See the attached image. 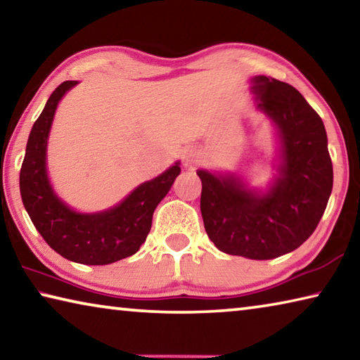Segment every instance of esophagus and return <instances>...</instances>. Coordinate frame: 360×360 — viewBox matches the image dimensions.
<instances>
[{
  "label": "esophagus",
  "mask_w": 360,
  "mask_h": 360,
  "mask_svg": "<svg viewBox=\"0 0 360 360\" xmlns=\"http://www.w3.org/2000/svg\"><path fill=\"white\" fill-rule=\"evenodd\" d=\"M200 160H198V155L195 154V152H192V150H188V152H186L184 154V165L187 167V168H193L195 165H197Z\"/></svg>",
  "instance_id": "esophagus-1"
}]
</instances>
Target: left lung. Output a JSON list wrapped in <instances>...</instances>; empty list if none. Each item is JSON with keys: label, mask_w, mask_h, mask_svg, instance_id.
Here are the masks:
<instances>
[{"label": "left lung", "mask_w": 360, "mask_h": 360, "mask_svg": "<svg viewBox=\"0 0 360 360\" xmlns=\"http://www.w3.org/2000/svg\"><path fill=\"white\" fill-rule=\"evenodd\" d=\"M257 108L279 139L278 176L266 192L251 191L233 174L198 169L205 230L219 251L254 260L292 252L318 227L333 186L322 119L292 85L252 77Z\"/></svg>", "instance_id": "left-lung-1"}]
</instances>
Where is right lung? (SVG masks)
<instances>
[{
    "label": "right lung",
    "mask_w": 360,
    "mask_h": 360,
    "mask_svg": "<svg viewBox=\"0 0 360 360\" xmlns=\"http://www.w3.org/2000/svg\"><path fill=\"white\" fill-rule=\"evenodd\" d=\"M76 84H60L34 122L20 168V195L36 230L53 251L77 264L108 265L139 251L150 231L152 214L181 168L176 162L165 173L138 186L114 208L92 214L71 210L49 182L46 150L58 101Z\"/></svg>",
    "instance_id": "obj_1"
}]
</instances>
